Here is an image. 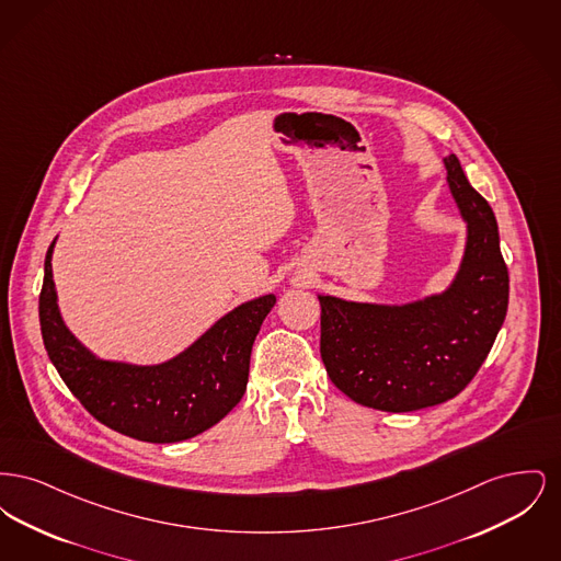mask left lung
Masks as SVG:
<instances>
[{"label": "left lung", "instance_id": "1", "mask_svg": "<svg viewBox=\"0 0 561 561\" xmlns=\"http://www.w3.org/2000/svg\"><path fill=\"white\" fill-rule=\"evenodd\" d=\"M448 185L467 220L453 286L408 305L318 296L320 351L330 380L353 401L412 412L456 398L478 374L505 321L508 271L490 204L448 156Z\"/></svg>", "mask_w": 561, "mask_h": 561}]
</instances>
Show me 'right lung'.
I'll return each instance as SVG.
<instances>
[{"instance_id":"obj_1","label":"right lung","mask_w":561,"mask_h":561,"mask_svg":"<svg viewBox=\"0 0 561 561\" xmlns=\"http://www.w3.org/2000/svg\"><path fill=\"white\" fill-rule=\"evenodd\" d=\"M53 248L54 241L39 294L42 339L69 391L99 423L140 442L172 444L204 433L240 403L254 339L275 305L273 294L243 302L170 362H103L62 323L54 290Z\"/></svg>"}]
</instances>
